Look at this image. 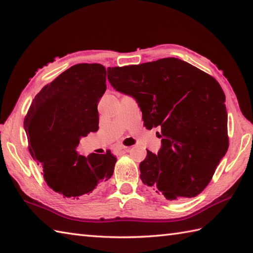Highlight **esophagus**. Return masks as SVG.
Listing matches in <instances>:
<instances>
[{
	"label": "esophagus",
	"mask_w": 253,
	"mask_h": 253,
	"mask_svg": "<svg viewBox=\"0 0 253 253\" xmlns=\"http://www.w3.org/2000/svg\"><path fill=\"white\" fill-rule=\"evenodd\" d=\"M117 151H124V152H127L129 151V147H125L123 146V144H120V146H117Z\"/></svg>",
	"instance_id": "34e87169"
}]
</instances>
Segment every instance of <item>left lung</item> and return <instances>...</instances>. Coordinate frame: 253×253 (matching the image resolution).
Returning a JSON list of instances; mask_svg holds the SVG:
<instances>
[{
	"label": "left lung",
	"instance_id": "1",
	"mask_svg": "<svg viewBox=\"0 0 253 253\" xmlns=\"http://www.w3.org/2000/svg\"><path fill=\"white\" fill-rule=\"evenodd\" d=\"M107 79L118 92L137 101L148 129L161 128L158 154L147 150L139 165L143 184L169 201L198 196L228 149L219 84L175 57L109 67Z\"/></svg>",
	"mask_w": 253,
	"mask_h": 253
}]
</instances>
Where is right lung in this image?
Listing matches in <instances>:
<instances>
[{
	"label": "right lung",
	"mask_w": 253,
	"mask_h": 253,
	"mask_svg": "<svg viewBox=\"0 0 253 253\" xmlns=\"http://www.w3.org/2000/svg\"><path fill=\"white\" fill-rule=\"evenodd\" d=\"M101 64H77L41 89L24 127L29 151L51 189L72 200L90 195L111 178L116 158L79 154L80 139L99 129L98 103L106 90Z\"/></svg>",
	"instance_id": "obj_1"
}]
</instances>
